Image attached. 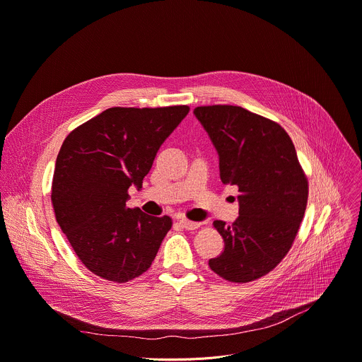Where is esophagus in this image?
<instances>
[{
    "mask_svg": "<svg viewBox=\"0 0 362 362\" xmlns=\"http://www.w3.org/2000/svg\"><path fill=\"white\" fill-rule=\"evenodd\" d=\"M179 222L186 229H196V228H199V225H201L198 222H193V221H189V219H180Z\"/></svg>",
    "mask_w": 362,
    "mask_h": 362,
    "instance_id": "esophagus-1",
    "label": "esophagus"
}]
</instances>
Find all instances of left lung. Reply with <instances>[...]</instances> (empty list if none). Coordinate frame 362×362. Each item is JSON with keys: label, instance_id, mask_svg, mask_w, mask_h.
Wrapping results in <instances>:
<instances>
[{"label": "left lung", "instance_id": "obj_1", "mask_svg": "<svg viewBox=\"0 0 362 362\" xmlns=\"http://www.w3.org/2000/svg\"><path fill=\"white\" fill-rule=\"evenodd\" d=\"M193 114L218 151L222 183L240 192L233 225L214 221L225 247L209 267L233 283L257 280L277 267L298 235L308 177L280 124L234 105L198 107Z\"/></svg>", "mask_w": 362, "mask_h": 362}]
</instances>
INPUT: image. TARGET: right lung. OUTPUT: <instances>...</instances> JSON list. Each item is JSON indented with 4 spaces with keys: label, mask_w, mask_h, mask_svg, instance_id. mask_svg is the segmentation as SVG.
I'll return each mask as SVG.
<instances>
[{
    "label": "right lung",
    "mask_w": 362,
    "mask_h": 362,
    "mask_svg": "<svg viewBox=\"0 0 362 362\" xmlns=\"http://www.w3.org/2000/svg\"><path fill=\"white\" fill-rule=\"evenodd\" d=\"M187 112V105L114 107L64 139L52 205L63 234L93 274L125 283L150 269L172 218L128 208V189L141 187L160 146Z\"/></svg>",
    "instance_id": "add662e5"
}]
</instances>
